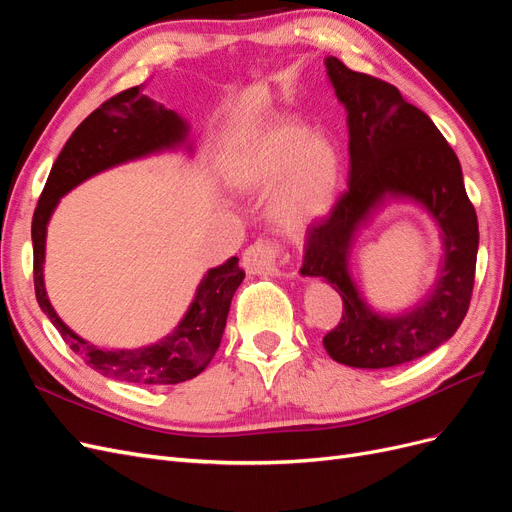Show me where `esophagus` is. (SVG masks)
<instances>
[{"label": "esophagus", "mask_w": 512, "mask_h": 512, "mask_svg": "<svg viewBox=\"0 0 512 512\" xmlns=\"http://www.w3.org/2000/svg\"><path fill=\"white\" fill-rule=\"evenodd\" d=\"M243 267L247 273H262V275H286L280 260H277V252L269 243H254L243 254Z\"/></svg>", "instance_id": "34e87169"}]
</instances>
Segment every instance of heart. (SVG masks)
<instances>
[{
  "label": "heart",
  "mask_w": 512,
  "mask_h": 512,
  "mask_svg": "<svg viewBox=\"0 0 512 512\" xmlns=\"http://www.w3.org/2000/svg\"><path fill=\"white\" fill-rule=\"evenodd\" d=\"M342 173V153L331 138L294 121L262 128L226 164V177L239 192L262 196L276 190L269 220L288 235L314 226L331 211Z\"/></svg>",
  "instance_id": "b5f03b06"
}]
</instances>
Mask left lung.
<instances>
[{
  "label": "left lung",
  "mask_w": 512,
  "mask_h": 512,
  "mask_svg": "<svg viewBox=\"0 0 512 512\" xmlns=\"http://www.w3.org/2000/svg\"><path fill=\"white\" fill-rule=\"evenodd\" d=\"M329 83L346 108L350 185L327 220L307 230L301 275L320 277L344 301L342 322L324 335L333 361L384 369L429 354L451 339L468 314L478 222L451 145L421 108L374 76L324 59ZM391 202L425 210L441 228L439 275L424 299L401 313H378L355 286L351 247L373 215Z\"/></svg>",
  "instance_id": "obj_1"
}]
</instances>
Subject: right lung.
I'll use <instances>...</instances> for the list:
<instances>
[{
    "label": "right lung",
    "mask_w": 512,
    "mask_h": 512,
    "mask_svg": "<svg viewBox=\"0 0 512 512\" xmlns=\"http://www.w3.org/2000/svg\"><path fill=\"white\" fill-rule=\"evenodd\" d=\"M179 149L188 151L190 156L196 149L194 141H190V123L177 111H168L162 104L143 96L138 87L121 91L96 108L72 132L51 168L34 211L32 243L38 305L72 352L111 380L179 384L198 376L220 348L232 294L241 286L245 271L239 267V258L230 256L224 265L213 267L203 275L183 318L160 342L134 350H108L76 335L53 309L44 286L46 228L59 200L76 185L108 168Z\"/></svg>",
    "instance_id": "1"
}]
</instances>
